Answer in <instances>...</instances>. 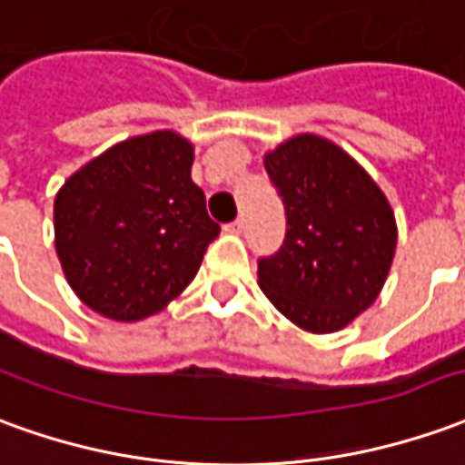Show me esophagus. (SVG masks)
Wrapping results in <instances>:
<instances>
[{"label": "esophagus", "instance_id": "esophagus-1", "mask_svg": "<svg viewBox=\"0 0 465 465\" xmlns=\"http://www.w3.org/2000/svg\"><path fill=\"white\" fill-rule=\"evenodd\" d=\"M223 229H226L229 233H242L243 232V219H236V222L226 223Z\"/></svg>", "mask_w": 465, "mask_h": 465}]
</instances>
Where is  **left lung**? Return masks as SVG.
<instances>
[{"instance_id": "8db88e82", "label": "left lung", "mask_w": 465, "mask_h": 465, "mask_svg": "<svg viewBox=\"0 0 465 465\" xmlns=\"http://www.w3.org/2000/svg\"><path fill=\"white\" fill-rule=\"evenodd\" d=\"M264 168L287 211V236L259 259V287L304 332H340L388 279L398 243L391 203L352 155L317 133L266 151Z\"/></svg>"}]
</instances>
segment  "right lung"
Listing matches in <instances>:
<instances>
[{
  "instance_id": "obj_1",
  "label": "right lung",
  "mask_w": 465,
  "mask_h": 465,
  "mask_svg": "<svg viewBox=\"0 0 465 465\" xmlns=\"http://www.w3.org/2000/svg\"><path fill=\"white\" fill-rule=\"evenodd\" d=\"M193 143L176 131L133 135L67 178L54 196V252L77 300L138 322L199 272L222 226L191 181Z\"/></svg>"
}]
</instances>
